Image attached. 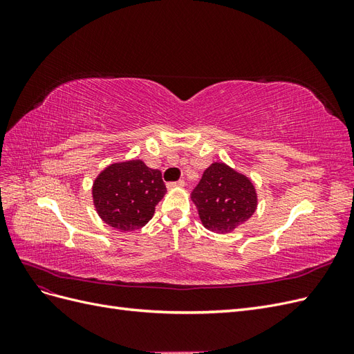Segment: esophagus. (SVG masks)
Returning <instances> with one entry per match:
<instances>
[{
	"instance_id": "esophagus-1",
	"label": "esophagus",
	"mask_w": 354,
	"mask_h": 354,
	"mask_svg": "<svg viewBox=\"0 0 354 354\" xmlns=\"http://www.w3.org/2000/svg\"><path fill=\"white\" fill-rule=\"evenodd\" d=\"M185 186V180H178V181H173V183H168L167 187L168 189H174V187H181Z\"/></svg>"
}]
</instances>
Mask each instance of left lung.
<instances>
[{"instance_id": "left-lung-1", "label": "left lung", "mask_w": 354, "mask_h": 354, "mask_svg": "<svg viewBox=\"0 0 354 354\" xmlns=\"http://www.w3.org/2000/svg\"><path fill=\"white\" fill-rule=\"evenodd\" d=\"M203 226L216 233H229L248 220L257 208L251 180L223 162L211 164L192 192Z\"/></svg>"}]
</instances>
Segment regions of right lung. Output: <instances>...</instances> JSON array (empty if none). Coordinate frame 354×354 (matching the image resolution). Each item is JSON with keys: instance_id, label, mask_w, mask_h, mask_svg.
Returning <instances> with one entry per match:
<instances>
[{"instance_id": "obj_1", "label": "right lung", "mask_w": 354, "mask_h": 354, "mask_svg": "<svg viewBox=\"0 0 354 354\" xmlns=\"http://www.w3.org/2000/svg\"><path fill=\"white\" fill-rule=\"evenodd\" d=\"M165 192L162 173L134 159L103 169L93 185V199L106 224L133 232L153 217Z\"/></svg>"}]
</instances>
